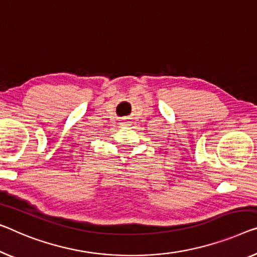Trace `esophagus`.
<instances>
[{"instance_id":"34e87169","label":"esophagus","mask_w":257,"mask_h":257,"mask_svg":"<svg viewBox=\"0 0 257 257\" xmlns=\"http://www.w3.org/2000/svg\"><path fill=\"white\" fill-rule=\"evenodd\" d=\"M121 125H129V121L128 120H122Z\"/></svg>"}]
</instances>
